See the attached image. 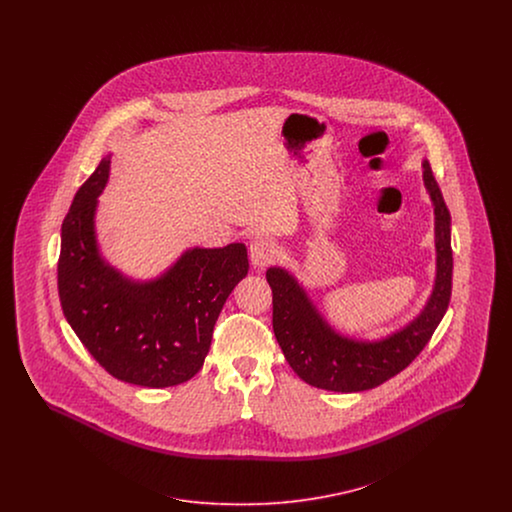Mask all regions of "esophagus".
<instances>
[{
	"label": "esophagus",
	"instance_id": "esophagus-1",
	"mask_svg": "<svg viewBox=\"0 0 512 512\" xmlns=\"http://www.w3.org/2000/svg\"><path fill=\"white\" fill-rule=\"evenodd\" d=\"M249 257H251L253 267H267L268 263H272V259L276 257L274 244H272L270 240H267V238H255V240L249 244Z\"/></svg>",
	"mask_w": 512,
	"mask_h": 512
}]
</instances>
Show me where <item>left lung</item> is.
I'll use <instances>...</instances> for the list:
<instances>
[{"instance_id":"left-lung-1","label":"left lung","mask_w":512,"mask_h":512,"mask_svg":"<svg viewBox=\"0 0 512 512\" xmlns=\"http://www.w3.org/2000/svg\"><path fill=\"white\" fill-rule=\"evenodd\" d=\"M422 169L436 215V284L420 315L401 330L376 341L345 338L318 313L288 270L268 268L274 336L293 372L309 386L353 393L384 384L413 363L445 315L453 276L451 215L430 163L424 161Z\"/></svg>"}]
</instances>
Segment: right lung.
<instances>
[{"instance_id":"obj_1","label":"right lung","mask_w":512,"mask_h":512,"mask_svg":"<svg viewBox=\"0 0 512 512\" xmlns=\"http://www.w3.org/2000/svg\"><path fill=\"white\" fill-rule=\"evenodd\" d=\"M109 169L111 155L80 186L61 226L57 288L63 315L117 380L178 386L203 366L222 305L249 270L247 249L194 247L155 280L122 276L99 255L94 224Z\"/></svg>"}]
</instances>
